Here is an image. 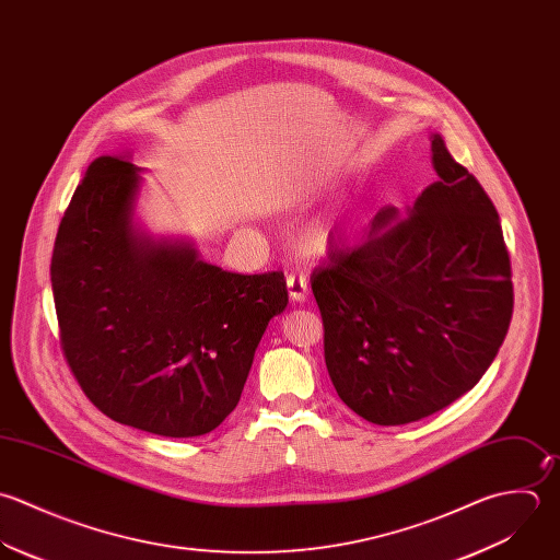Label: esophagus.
<instances>
[{
    "label": "esophagus",
    "instance_id": "1",
    "mask_svg": "<svg viewBox=\"0 0 560 560\" xmlns=\"http://www.w3.org/2000/svg\"><path fill=\"white\" fill-rule=\"evenodd\" d=\"M287 287H289V298L291 302H306L308 300V282L304 276L300 273H291L287 278Z\"/></svg>",
    "mask_w": 560,
    "mask_h": 560
}]
</instances>
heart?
<instances>
[{"label": "heart", "instance_id": "b5f03b06", "mask_svg": "<svg viewBox=\"0 0 560 560\" xmlns=\"http://www.w3.org/2000/svg\"><path fill=\"white\" fill-rule=\"evenodd\" d=\"M348 232H350V228H348V223H346L343 219H339V217H328V219L319 221V223L311 230V241H313V245H315L317 249L326 252L330 245L343 241V238L348 236Z\"/></svg>", "mask_w": 560, "mask_h": 560}]
</instances>
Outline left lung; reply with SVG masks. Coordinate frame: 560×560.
Masks as SVG:
<instances>
[{"instance_id":"left-lung-1","label":"left lung","mask_w":560,"mask_h":560,"mask_svg":"<svg viewBox=\"0 0 560 560\" xmlns=\"http://www.w3.org/2000/svg\"><path fill=\"white\" fill-rule=\"evenodd\" d=\"M436 183L384 206L365 241L311 287L339 397L377 425L428 417L489 370L513 315L511 260L480 183L430 135Z\"/></svg>"}]
</instances>
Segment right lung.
<instances>
[{"label": "right lung", "mask_w": 560, "mask_h": 560, "mask_svg": "<svg viewBox=\"0 0 560 560\" xmlns=\"http://www.w3.org/2000/svg\"><path fill=\"white\" fill-rule=\"evenodd\" d=\"M141 170L91 163L60 221L51 291L65 359L110 419L172 439L214 430L287 304L280 271L243 276L137 221Z\"/></svg>", "instance_id": "1"}]
</instances>
